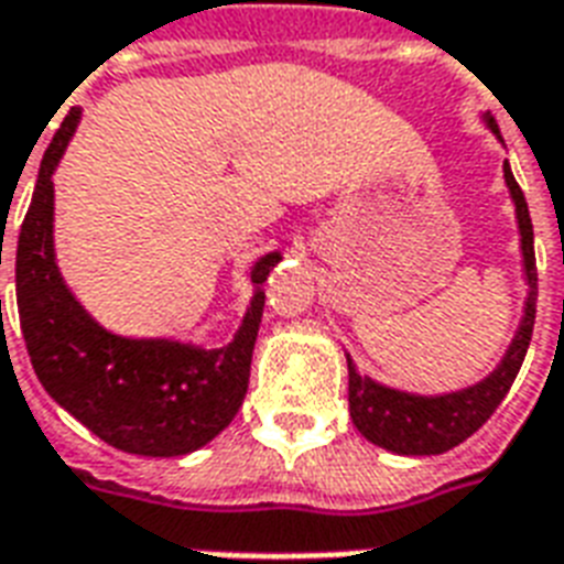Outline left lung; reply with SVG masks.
I'll list each match as a JSON object with an SVG mask.
<instances>
[{
	"instance_id": "obj_1",
	"label": "left lung",
	"mask_w": 564,
	"mask_h": 564,
	"mask_svg": "<svg viewBox=\"0 0 564 564\" xmlns=\"http://www.w3.org/2000/svg\"><path fill=\"white\" fill-rule=\"evenodd\" d=\"M486 128L500 140L495 119L482 117ZM503 143V140H500ZM503 181L509 187V198L516 204L518 237H521V265H524V316L518 322L516 336L509 343L507 354L489 375L477 383L454 389V392L421 394L394 389L369 375H360L348 360V406H351L354 427L369 438L371 445L392 451L398 456H436L477 433L491 419L500 401L507 398L509 386L516 383L518 369L527 357L535 325V299H539V274H535V248H533V221L527 210V198L518 187L516 175L503 161Z\"/></svg>"
}]
</instances>
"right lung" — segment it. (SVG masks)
<instances>
[{
  "label": "right lung",
  "instance_id": "1",
  "mask_svg": "<svg viewBox=\"0 0 564 564\" xmlns=\"http://www.w3.org/2000/svg\"><path fill=\"white\" fill-rule=\"evenodd\" d=\"M82 110L52 137L17 242V307L34 375L55 403L101 442L137 456H184L228 427L248 392L263 318V283L281 251L251 265L254 295L228 345L202 348L170 336H119L75 299L55 257V175Z\"/></svg>",
  "mask_w": 564,
  "mask_h": 564
}]
</instances>
